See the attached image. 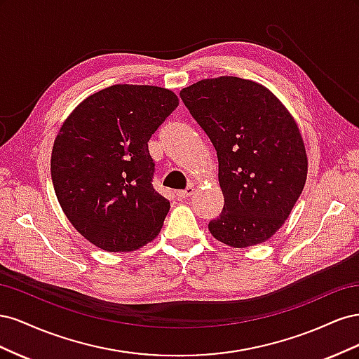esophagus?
Returning a JSON list of instances; mask_svg holds the SVG:
<instances>
[{"mask_svg": "<svg viewBox=\"0 0 359 359\" xmlns=\"http://www.w3.org/2000/svg\"><path fill=\"white\" fill-rule=\"evenodd\" d=\"M193 191H194V187L190 184V186H187L184 190L177 191V196H178L180 199H186V198L190 196V194H193Z\"/></svg>", "mask_w": 359, "mask_h": 359, "instance_id": "obj_1", "label": "esophagus"}]
</instances>
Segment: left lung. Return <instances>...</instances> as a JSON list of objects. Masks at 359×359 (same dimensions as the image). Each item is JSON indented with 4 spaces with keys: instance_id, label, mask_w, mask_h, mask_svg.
Instances as JSON below:
<instances>
[{
    "instance_id": "obj_1",
    "label": "left lung",
    "mask_w": 359,
    "mask_h": 359,
    "mask_svg": "<svg viewBox=\"0 0 359 359\" xmlns=\"http://www.w3.org/2000/svg\"><path fill=\"white\" fill-rule=\"evenodd\" d=\"M181 99L208 135L224 196L208 229L220 243H265L289 217L307 180V153L295 119L266 86L220 76L182 88Z\"/></svg>"
}]
</instances>
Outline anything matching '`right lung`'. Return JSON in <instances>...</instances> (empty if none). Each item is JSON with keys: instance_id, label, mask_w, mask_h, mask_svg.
Wrapping results in <instances>:
<instances>
[{"instance_id": "obj_1", "label": "right lung", "mask_w": 359, "mask_h": 359, "mask_svg": "<svg viewBox=\"0 0 359 359\" xmlns=\"http://www.w3.org/2000/svg\"><path fill=\"white\" fill-rule=\"evenodd\" d=\"M178 97L151 85H112L74 107L50 157L57 199L85 240L133 252L158 235L170 203L153 187L148 140Z\"/></svg>"}]
</instances>
